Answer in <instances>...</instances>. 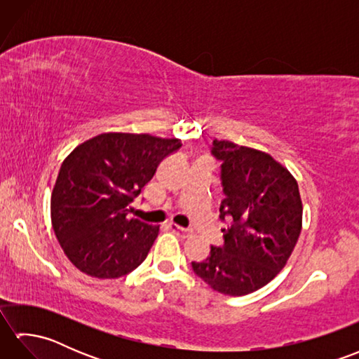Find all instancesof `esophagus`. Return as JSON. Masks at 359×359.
I'll return each instance as SVG.
<instances>
[{"label": "esophagus", "instance_id": "esophagus-1", "mask_svg": "<svg viewBox=\"0 0 359 359\" xmlns=\"http://www.w3.org/2000/svg\"><path fill=\"white\" fill-rule=\"evenodd\" d=\"M168 226H170L171 228V230L172 231H175V233H182V234H184V236H188L189 234V230H187V228H184V226H179V225H175V224H170V225H168Z\"/></svg>", "mask_w": 359, "mask_h": 359}]
</instances>
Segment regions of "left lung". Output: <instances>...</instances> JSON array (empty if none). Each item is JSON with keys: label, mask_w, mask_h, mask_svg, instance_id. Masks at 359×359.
<instances>
[{"label": "left lung", "mask_w": 359, "mask_h": 359, "mask_svg": "<svg viewBox=\"0 0 359 359\" xmlns=\"http://www.w3.org/2000/svg\"><path fill=\"white\" fill-rule=\"evenodd\" d=\"M211 152L222 162L220 219L231 225L224 245L191 265L215 292L243 296L276 278L292 256L302 228L299 187L269 152L230 140H215Z\"/></svg>", "instance_id": "left-lung-1"}]
</instances>
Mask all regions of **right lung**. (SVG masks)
I'll return each mask as SVG.
<instances>
[{"label":"right lung","instance_id":"right-lung-1","mask_svg":"<svg viewBox=\"0 0 359 359\" xmlns=\"http://www.w3.org/2000/svg\"><path fill=\"white\" fill-rule=\"evenodd\" d=\"M180 147L175 137L104 133L65 158L52 189L50 220L65 255L81 273L116 279L147 259L160 226L129 219V205Z\"/></svg>","mask_w":359,"mask_h":359}]
</instances>
